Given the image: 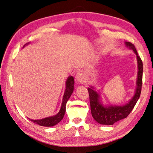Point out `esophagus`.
Wrapping results in <instances>:
<instances>
[{
	"instance_id": "34e87169",
	"label": "esophagus",
	"mask_w": 153,
	"mask_h": 153,
	"mask_svg": "<svg viewBox=\"0 0 153 153\" xmlns=\"http://www.w3.org/2000/svg\"><path fill=\"white\" fill-rule=\"evenodd\" d=\"M76 79L79 84H84L85 82V76L83 71H80L77 73Z\"/></svg>"
}]
</instances>
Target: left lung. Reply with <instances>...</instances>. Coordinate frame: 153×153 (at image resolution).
I'll return each mask as SVG.
<instances>
[{"label": "left lung", "instance_id": "obj_1", "mask_svg": "<svg viewBox=\"0 0 153 153\" xmlns=\"http://www.w3.org/2000/svg\"><path fill=\"white\" fill-rule=\"evenodd\" d=\"M125 45L134 51L136 55L137 63V76L136 80V88L134 95L130 99L128 102L124 105H104L100 100L99 91H97L94 86L88 88L90 102L91 112L94 120L99 124L111 125L115 122L125 119L134 108L139 99L142 85L143 76V63L140 57L137 54L134 45L131 43L125 42Z\"/></svg>", "mask_w": 153, "mask_h": 153}]
</instances>
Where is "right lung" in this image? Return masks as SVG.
<instances>
[{"instance_id":"right-lung-1","label":"right lung","mask_w":153,"mask_h":153,"mask_svg":"<svg viewBox=\"0 0 153 153\" xmlns=\"http://www.w3.org/2000/svg\"><path fill=\"white\" fill-rule=\"evenodd\" d=\"M30 43H26L23 46L25 47V45H27ZM74 78L72 76H70L68 78L66 82H65V89L64 92V97H63L62 99V106L60 108V110H59V112L56 114L54 115V116H51L48 117L44 119H42V120H33L29 119L30 120L34 123L36 124H38L40 126H54L58 123L62 121V120L64 118V116L65 113V108H66V103L68 102V100L70 98L71 95H72L73 90H74Z\"/></svg>"}]
</instances>
